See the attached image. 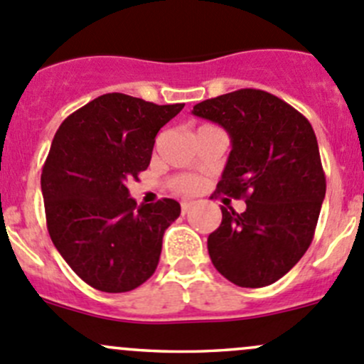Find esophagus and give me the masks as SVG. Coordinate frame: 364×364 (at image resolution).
I'll use <instances>...</instances> for the list:
<instances>
[{"label":"esophagus","mask_w":364,"mask_h":364,"mask_svg":"<svg viewBox=\"0 0 364 364\" xmlns=\"http://www.w3.org/2000/svg\"><path fill=\"white\" fill-rule=\"evenodd\" d=\"M192 205H193V203H190V200H183V203H181V211H183V215H185V213H188L190 209H192Z\"/></svg>","instance_id":"1"}]
</instances>
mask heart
I'll list each match as a JSON object with an SVG mask.
<instances>
[{"mask_svg": "<svg viewBox=\"0 0 364 364\" xmlns=\"http://www.w3.org/2000/svg\"><path fill=\"white\" fill-rule=\"evenodd\" d=\"M174 188L183 193H192L199 188V181L192 176H181V178L174 179Z\"/></svg>", "mask_w": 364, "mask_h": 364, "instance_id": "heart-1", "label": "heart"}]
</instances>
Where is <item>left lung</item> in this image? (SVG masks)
Segmentation results:
<instances>
[{
	"instance_id": "left-lung-1",
	"label": "left lung",
	"mask_w": 364,
	"mask_h": 364,
	"mask_svg": "<svg viewBox=\"0 0 364 364\" xmlns=\"http://www.w3.org/2000/svg\"><path fill=\"white\" fill-rule=\"evenodd\" d=\"M192 114L227 130L232 149L216 192L247 203L243 213L222 205L208 237L213 266L240 287L274 284L310 247L326 196L314 128L287 102L252 87L200 102Z\"/></svg>"
}]
</instances>
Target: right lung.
<instances>
[{
  "label": "right lung",
  "instance_id": "obj_1",
  "mask_svg": "<svg viewBox=\"0 0 364 364\" xmlns=\"http://www.w3.org/2000/svg\"><path fill=\"white\" fill-rule=\"evenodd\" d=\"M185 104L107 93L58 128L42 171L49 236L73 273L102 292H128L159 266L174 199L137 205L124 183L151 160L159 130Z\"/></svg>",
  "mask_w": 364,
  "mask_h": 364
}]
</instances>
